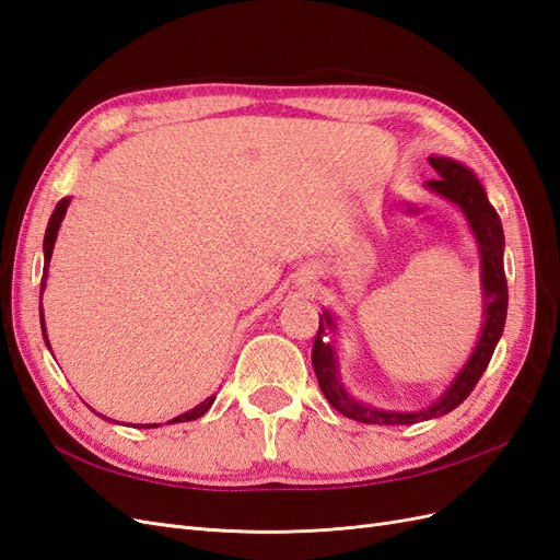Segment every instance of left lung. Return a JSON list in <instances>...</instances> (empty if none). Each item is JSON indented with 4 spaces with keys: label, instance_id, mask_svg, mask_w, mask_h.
<instances>
[{
    "label": "left lung",
    "instance_id": "left-lung-1",
    "mask_svg": "<svg viewBox=\"0 0 560 560\" xmlns=\"http://www.w3.org/2000/svg\"><path fill=\"white\" fill-rule=\"evenodd\" d=\"M430 165L439 173V177L430 179L428 186L436 194H442L444 198L453 200L455 206L465 212V217L469 219V224L474 229V235H477L479 241L483 294L488 301L483 334L479 338L477 350L471 352L469 362L463 366V371L451 383V387L446 389V395L442 399L434 401L425 411L397 413V411L371 409V406H364L348 397L343 385L336 378L338 374L336 358L325 331L327 325L329 327L334 325H331V317L325 313V317H319V329L313 343V369H315L319 389L325 393V397L338 413H343L346 418H352L358 422H366V425H413V422L439 418L453 411L455 406H460L469 397L474 385H477L479 378L483 376V371L490 358H493V350L504 329L506 301H510V294H506V278H504V264H502L504 233H502L500 217L493 210V206L488 202L481 182L474 177L465 165L455 163L451 159H430Z\"/></svg>",
    "mask_w": 560,
    "mask_h": 560
}]
</instances>
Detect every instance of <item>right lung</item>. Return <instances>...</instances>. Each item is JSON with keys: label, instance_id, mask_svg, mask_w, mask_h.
I'll return each instance as SVG.
<instances>
[{"label": "right lung", "instance_id": "add662e5", "mask_svg": "<svg viewBox=\"0 0 560 560\" xmlns=\"http://www.w3.org/2000/svg\"><path fill=\"white\" fill-rule=\"evenodd\" d=\"M67 206H70V198H62V200L58 202V206H56L54 214H50V219H48L46 235H44V264H46V268H48V261H50V254H54L56 235H58V229H60L62 217H65V212H67ZM46 268H44V273H46ZM42 290H44V278H42ZM42 331H44V338H46V329H44V313H42ZM46 343H48V338H46ZM212 401H214V397H208L206 401L198 404L196 409H191V411H186V413H182V416L173 418L171 422H189V420H196V418H200L202 413H206V411L210 409ZM144 428H154V425H144Z\"/></svg>", "mask_w": 560, "mask_h": 560}]
</instances>
